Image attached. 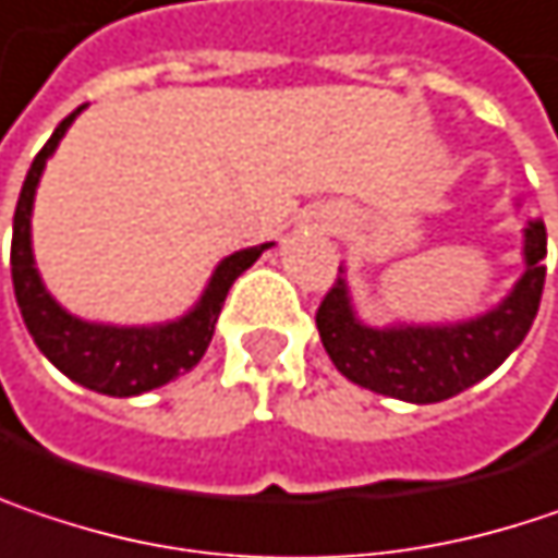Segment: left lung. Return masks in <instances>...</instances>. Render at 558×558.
<instances>
[{"label":"left lung","mask_w":558,"mask_h":558,"mask_svg":"<svg viewBox=\"0 0 558 558\" xmlns=\"http://www.w3.org/2000/svg\"><path fill=\"white\" fill-rule=\"evenodd\" d=\"M546 227L531 220L524 229V275L511 293L473 319L460 323H396L367 326L354 313L344 271L335 280L316 329L341 377L389 399L430 405L485 380L531 331L546 280Z\"/></svg>","instance_id":"8db88e82"}]
</instances>
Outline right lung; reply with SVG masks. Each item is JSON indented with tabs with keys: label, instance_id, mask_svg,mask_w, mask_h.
Listing matches in <instances>:
<instances>
[{
	"label": "right lung",
	"instance_id": "add662e5",
	"mask_svg": "<svg viewBox=\"0 0 558 558\" xmlns=\"http://www.w3.org/2000/svg\"><path fill=\"white\" fill-rule=\"evenodd\" d=\"M82 111H85V105H78L70 118L60 121V128L53 130V136L44 143V149L34 156V162L27 169L22 194H19V207H15V223H12V283H15V300H19L22 319H25L34 344L40 348V354L78 386L95 389L101 396L128 399V396L159 389L181 374H187L191 367H197V361L204 357V351L214 338L232 280L245 268H252L258 262V255L265 248H271L275 242L239 248V252L227 255L214 268L201 300L184 316L169 319V323L105 326V323L78 319L70 310H63L44 287L40 271L34 265L31 214H34V194H37V184L44 175V166L57 153L60 140L66 136L70 124Z\"/></svg>",
	"mask_w": 558,
	"mask_h": 558
}]
</instances>
